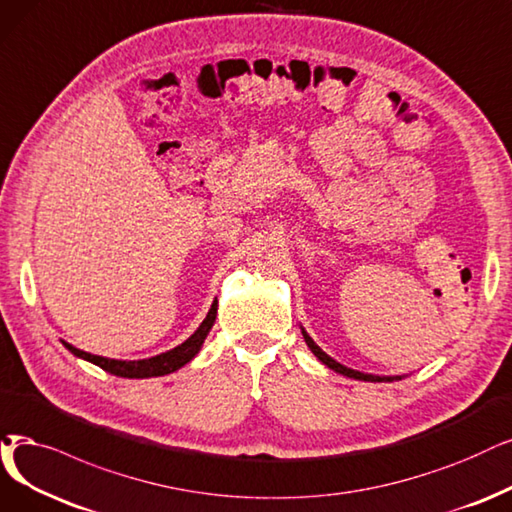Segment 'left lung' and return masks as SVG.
Instances as JSON below:
<instances>
[{
    "label": "left lung",
    "instance_id": "8db88e82",
    "mask_svg": "<svg viewBox=\"0 0 512 512\" xmlns=\"http://www.w3.org/2000/svg\"><path fill=\"white\" fill-rule=\"evenodd\" d=\"M302 336H304V342L309 344V349L315 353V357L321 361V363H325L327 367H330V370H334V372H338V374H342V376H349V378H355V380H365V382H393V380H401V376H372V374H361V372H357V370H351V367H344V365H340L338 361H334L330 355H325L319 346L313 342V338L306 334L304 330H302Z\"/></svg>",
    "mask_w": 512,
    "mask_h": 512
}]
</instances>
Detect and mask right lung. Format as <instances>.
I'll use <instances>...</instances> for the list:
<instances>
[{"instance_id":"add662e5","label":"right lung","mask_w":512,"mask_h":512,"mask_svg":"<svg viewBox=\"0 0 512 512\" xmlns=\"http://www.w3.org/2000/svg\"><path fill=\"white\" fill-rule=\"evenodd\" d=\"M216 321V302L212 304V309L208 313V317L203 319V323L197 327L195 334L191 338H187L182 344H178L176 349L168 351V353H161L157 357L151 359H140V361H117V359H107V357H100V355H92L86 351H79L75 346H71L69 342L63 340V344L67 349L79 357V359H86L102 370L113 374V376H121V378H151V376H166L172 374L176 370H180L182 365L189 363L201 349L203 340L210 334L212 325Z\"/></svg>"}]
</instances>
